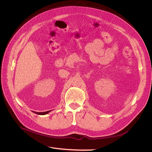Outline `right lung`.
Masks as SVG:
<instances>
[{
    "instance_id": "add662e5",
    "label": "right lung",
    "mask_w": 152,
    "mask_h": 152,
    "mask_svg": "<svg viewBox=\"0 0 152 152\" xmlns=\"http://www.w3.org/2000/svg\"><path fill=\"white\" fill-rule=\"evenodd\" d=\"M50 112V110H49V111H47V112H33L37 114L38 115H46L48 114V113H49Z\"/></svg>"
}]
</instances>
